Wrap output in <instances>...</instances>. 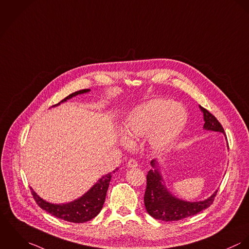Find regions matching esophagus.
<instances>
[{
	"mask_svg": "<svg viewBox=\"0 0 249 249\" xmlns=\"http://www.w3.org/2000/svg\"><path fill=\"white\" fill-rule=\"evenodd\" d=\"M127 166L130 167V168H135V167L138 166V161L135 159H130L128 163H127Z\"/></svg>",
	"mask_w": 249,
	"mask_h": 249,
	"instance_id": "1",
	"label": "esophagus"
}]
</instances>
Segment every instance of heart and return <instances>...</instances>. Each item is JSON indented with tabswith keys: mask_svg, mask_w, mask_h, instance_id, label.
<instances>
[{
	"mask_svg": "<svg viewBox=\"0 0 249 249\" xmlns=\"http://www.w3.org/2000/svg\"><path fill=\"white\" fill-rule=\"evenodd\" d=\"M186 119L182 106L170 100L155 99L132 111L124 126V134L130 140L150 134L152 149L162 152L174 144ZM123 144L129 145V141L123 139Z\"/></svg>",
	"mask_w": 249,
	"mask_h": 249,
	"instance_id": "heart-1",
	"label": "heart"
}]
</instances>
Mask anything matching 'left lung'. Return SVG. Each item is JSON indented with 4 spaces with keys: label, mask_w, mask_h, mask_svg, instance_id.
Here are the masks:
<instances>
[{
    "label": "left lung",
    "mask_w": 249,
    "mask_h": 249,
    "mask_svg": "<svg viewBox=\"0 0 249 249\" xmlns=\"http://www.w3.org/2000/svg\"><path fill=\"white\" fill-rule=\"evenodd\" d=\"M199 109L203 113L205 122L203 129L224 134V130L218 119L201 106H199ZM158 164V161L153 160L151 161L153 169L147 175L144 204L150 216L160 221H179L199 213L213 203L218 190L208 198L200 201H186L173 196L164 185Z\"/></svg>",
    "instance_id": "8db88e82"
}]
</instances>
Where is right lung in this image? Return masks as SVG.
I'll use <instances>...</instances> for the list:
<instances>
[{
  "instance_id": "obj_1",
  "label": "right lung",
  "mask_w": 249,
  "mask_h": 249,
  "mask_svg": "<svg viewBox=\"0 0 249 249\" xmlns=\"http://www.w3.org/2000/svg\"><path fill=\"white\" fill-rule=\"evenodd\" d=\"M89 90H90L89 89H85L75 91L68 95L66 98H64L62 101H60L53 107L60 105V103L66 102L68 99H71L73 96L89 92ZM114 172L115 171L103 176L87 193L84 194L81 197L73 201H71L69 203L54 204V203L48 202L45 199L41 198L33 191L31 187H30V190L36 203L43 210L49 212L53 216L59 218L61 220L74 222V223H80V222L90 221L100 213L103 207V204L105 202L106 194L109 188V183L111 181L112 173Z\"/></svg>"
}]
</instances>
